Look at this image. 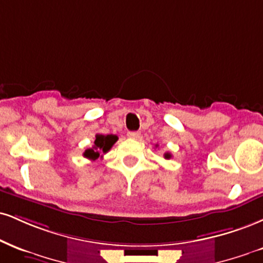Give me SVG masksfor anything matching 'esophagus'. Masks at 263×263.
I'll return each instance as SVG.
<instances>
[{
	"label": "esophagus",
	"mask_w": 263,
	"mask_h": 263,
	"mask_svg": "<svg viewBox=\"0 0 263 263\" xmlns=\"http://www.w3.org/2000/svg\"><path fill=\"white\" fill-rule=\"evenodd\" d=\"M140 136H141L140 132H136V131H131V132H128V134H127V137L128 138H134V140H137V138H140Z\"/></svg>",
	"instance_id": "esophagus-1"
}]
</instances>
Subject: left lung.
<instances>
[{"mask_svg": "<svg viewBox=\"0 0 263 263\" xmlns=\"http://www.w3.org/2000/svg\"><path fill=\"white\" fill-rule=\"evenodd\" d=\"M156 147H157V145H156ZM164 158H165V159H170V158H172V154L165 153V154H164Z\"/></svg>", "mask_w": 263, "mask_h": 263, "instance_id": "left-lung-1", "label": "left lung"}]
</instances>
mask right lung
<instances>
[{
    "label": "right lung",
    "instance_id": "obj_1",
    "mask_svg": "<svg viewBox=\"0 0 263 263\" xmlns=\"http://www.w3.org/2000/svg\"><path fill=\"white\" fill-rule=\"evenodd\" d=\"M118 140V136L115 135H96L93 147L85 149L83 156L90 160H96L111 149V147Z\"/></svg>",
    "mask_w": 263,
    "mask_h": 263
}]
</instances>
